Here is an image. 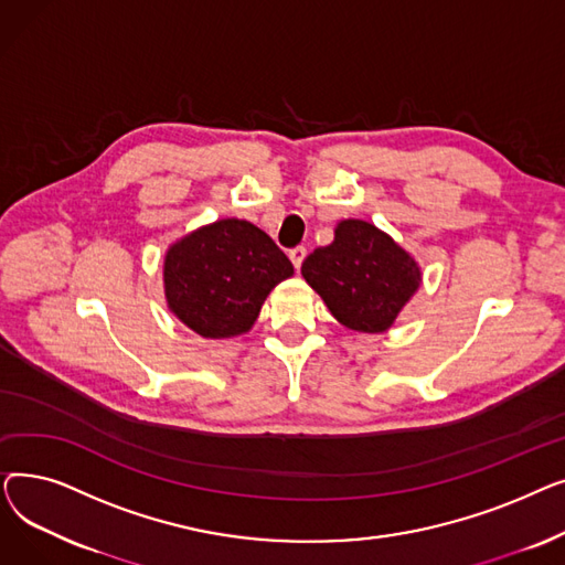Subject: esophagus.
Here are the masks:
<instances>
[{"mask_svg": "<svg viewBox=\"0 0 565 565\" xmlns=\"http://www.w3.org/2000/svg\"><path fill=\"white\" fill-rule=\"evenodd\" d=\"M288 256H290V260H292V265H295V270H300V265H302V260H305V256H307V249L300 245V247H292L290 252H288Z\"/></svg>", "mask_w": 565, "mask_h": 565, "instance_id": "esophagus-1", "label": "esophagus"}]
</instances>
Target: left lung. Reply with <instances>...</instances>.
<instances>
[{
    "label": "left lung",
    "instance_id": "1",
    "mask_svg": "<svg viewBox=\"0 0 565 565\" xmlns=\"http://www.w3.org/2000/svg\"><path fill=\"white\" fill-rule=\"evenodd\" d=\"M302 277L341 324L371 334L392 328L422 281L409 254L362 220L341 222L334 243L305 258Z\"/></svg>",
    "mask_w": 565,
    "mask_h": 565
}]
</instances>
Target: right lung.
<instances>
[{
	"label": "right lung",
	"instance_id": "add662e5",
	"mask_svg": "<svg viewBox=\"0 0 565 565\" xmlns=\"http://www.w3.org/2000/svg\"><path fill=\"white\" fill-rule=\"evenodd\" d=\"M292 263L258 226L220 220L203 226L164 256V295L169 309L205 339L247 332Z\"/></svg>",
	"mask_w": 565,
	"mask_h": 565
}]
</instances>
